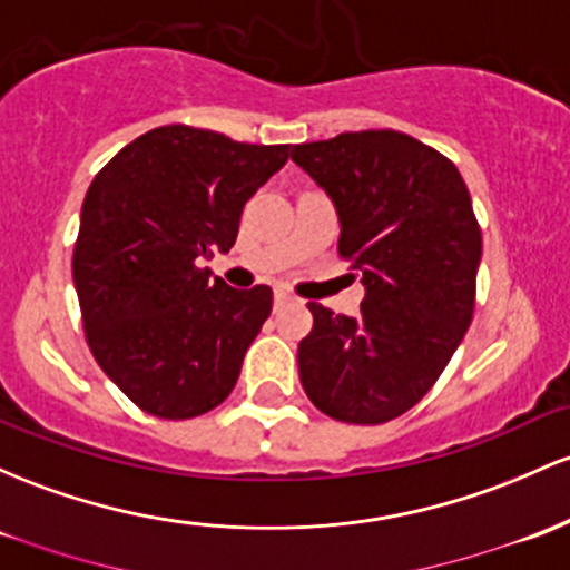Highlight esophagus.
<instances>
[{"label": "esophagus", "instance_id": "obj_1", "mask_svg": "<svg viewBox=\"0 0 570 570\" xmlns=\"http://www.w3.org/2000/svg\"><path fill=\"white\" fill-rule=\"evenodd\" d=\"M289 299H292L289 292H284V289H275V305H281V303H289Z\"/></svg>", "mask_w": 570, "mask_h": 570}]
</instances>
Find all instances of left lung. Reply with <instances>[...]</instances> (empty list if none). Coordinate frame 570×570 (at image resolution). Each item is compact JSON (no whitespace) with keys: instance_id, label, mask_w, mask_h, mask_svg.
<instances>
[{"instance_id":"left-lung-1","label":"left lung","mask_w":570,"mask_h":570,"mask_svg":"<svg viewBox=\"0 0 570 570\" xmlns=\"http://www.w3.org/2000/svg\"><path fill=\"white\" fill-rule=\"evenodd\" d=\"M333 199L337 252L354 259L360 316L308 303L299 381L337 422L384 424L430 392L465 337L481 229L458 167L395 129L343 132L292 148Z\"/></svg>"}]
</instances>
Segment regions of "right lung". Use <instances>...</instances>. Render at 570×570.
Here are the masks:
<instances>
[{
  "label": "right lung",
  "instance_id": "right-lung-1",
  "mask_svg": "<svg viewBox=\"0 0 570 570\" xmlns=\"http://www.w3.org/2000/svg\"><path fill=\"white\" fill-rule=\"evenodd\" d=\"M286 159L289 146L170 124L91 180L72 254L86 341L146 414L191 419L233 392L273 289H233L203 262L235 246L243 205Z\"/></svg>",
  "mask_w": 570,
  "mask_h": 570
}]
</instances>
